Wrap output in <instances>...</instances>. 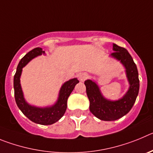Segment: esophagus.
<instances>
[{
  "label": "esophagus",
  "instance_id": "esophagus-1",
  "mask_svg": "<svg viewBox=\"0 0 153 153\" xmlns=\"http://www.w3.org/2000/svg\"><path fill=\"white\" fill-rule=\"evenodd\" d=\"M88 78V75L87 73H85H85H82L79 75V80L80 81H82V82H85V80Z\"/></svg>",
  "mask_w": 153,
  "mask_h": 153
}]
</instances>
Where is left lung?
Here are the masks:
<instances>
[{
  "label": "left lung",
  "instance_id": "8db88e82",
  "mask_svg": "<svg viewBox=\"0 0 153 153\" xmlns=\"http://www.w3.org/2000/svg\"><path fill=\"white\" fill-rule=\"evenodd\" d=\"M113 57L120 61L126 68V76L130 83V88L120 100L111 101L104 98L99 88L91 80L85 82L86 93L90 101L89 109L96 117L101 120L112 121L121 118L131 110L140 89L138 70L133 58L125 48L113 44Z\"/></svg>",
  "mask_w": 153,
  "mask_h": 153
}]
</instances>
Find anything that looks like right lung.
<instances>
[{"mask_svg":"<svg viewBox=\"0 0 153 153\" xmlns=\"http://www.w3.org/2000/svg\"><path fill=\"white\" fill-rule=\"evenodd\" d=\"M44 53L45 51L42 50V48L37 47L30 51L22 58L17 65L16 71L13 78V88L15 100L22 113L34 123L42 125H50L57 122L64 115L67 108L68 97L79 81L77 78H73L65 82L62 86L57 102L53 107L39 108L29 105L23 98L20 84V77L21 75L22 68L33 58Z\"/></svg>","mask_w":153,"mask_h":153,"instance_id":"obj_1","label":"right lung"}]
</instances>
